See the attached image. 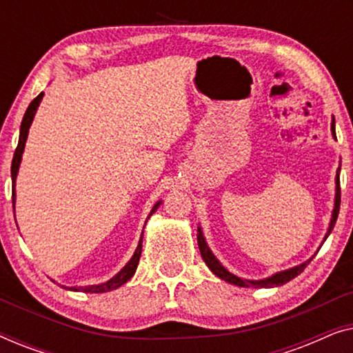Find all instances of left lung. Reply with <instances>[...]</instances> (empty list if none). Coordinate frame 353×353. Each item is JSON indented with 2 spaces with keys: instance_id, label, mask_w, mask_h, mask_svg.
Here are the masks:
<instances>
[{
  "instance_id": "left-lung-1",
  "label": "left lung",
  "mask_w": 353,
  "mask_h": 353,
  "mask_svg": "<svg viewBox=\"0 0 353 353\" xmlns=\"http://www.w3.org/2000/svg\"><path fill=\"white\" fill-rule=\"evenodd\" d=\"M334 117H332V122H331V133L332 137L336 139V125H334ZM339 172H341V167L337 168L336 172V196H334V209H332V215H331V221H330V226H327V231L325 234V238H323V243H325L327 236L331 234L332 228H334L336 225V220H337V215H339V207H341V188H339ZM321 243V245H323ZM197 244H199V250H201V255L202 259H204V262L207 267L210 268V272L215 274V276H219L220 279H223V281L230 283V284H234V286H239V288H276V286H283V284H286L291 281L297 276V274H301L303 270L308 263L312 262L313 257L315 255H312L310 259L305 260V262L301 263V265H296V267L292 268H288V270H283V272H278L272 274V276L268 278H263V279H244V278H239L236 276L234 273H231L226 270L223 265L220 263V260L215 257L214 252H212L209 245H207V241L204 238V233H202V228L201 226H197ZM320 245V248H321ZM318 248V249H320ZM316 254V252H315Z\"/></svg>"
}]
</instances>
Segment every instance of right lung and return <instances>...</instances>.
Wrapping results in <instances>:
<instances>
[{
  "label": "right lung",
  "instance_id": "add662e5",
  "mask_svg": "<svg viewBox=\"0 0 353 353\" xmlns=\"http://www.w3.org/2000/svg\"><path fill=\"white\" fill-rule=\"evenodd\" d=\"M43 96L45 93H41L37 96L35 99L32 101L30 105H28L27 110H26V115H23L22 119V123H21V133H19V143H17V148H16V152H14V157H12V165H11V176H12V207L14 210H16V178H17V173H19V167H21V161H22V154H23V149H26V143H27V137H28V130H30V125L33 122V117H35L37 114V109L38 105H40ZM162 204V201H159L154 204V207L149 212V216H151L154 212L159 209V205ZM148 216V219H149ZM148 221V220H146ZM141 250H143V233H141V238H139V243H138V248L134 250V254L132 255V259L128 260V263L125 265V267L120 270V272L112 276L110 279H108L105 283H101V284H93V286H80V288H65L69 289V291H81V292H91V294H99V292H109V291H114V289H117L122 286L128 281L130 278L133 276L134 272H137V267H138V262H139V257H141Z\"/></svg>",
  "mask_w": 353,
  "mask_h": 353
}]
</instances>
